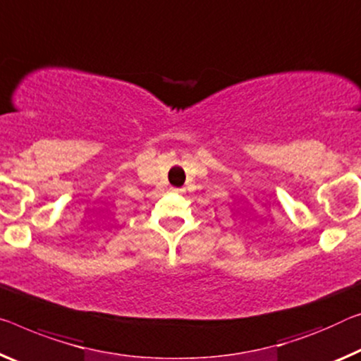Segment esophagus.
Instances as JSON below:
<instances>
[{"mask_svg": "<svg viewBox=\"0 0 361 361\" xmlns=\"http://www.w3.org/2000/svg\"><path fill=\"white\" fill-rule=\"evenodd\" d=\"M173 193H184V188H171Z\"/></svg>", "mask_w": 361, "mask_h": 361, "instance_id": "34e87169", "label": "esophagus"}]
</instances>
